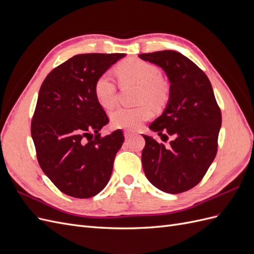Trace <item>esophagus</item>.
<instances>
[{
	"mask_svg": "<svg viewBox=\"0 0 254 254\" xmlns=\"http://www.w3.org/2000/svg\"><path fill=\"white\" fill-rule=\"evenodd\" d=\"M124 135H125V139H126V140H128V139H130V137H131V136H133V132L125 131V132H124Z\"/></svg>",
	"mask_w": 254,
	"mask_h": 254,
	"instance_id": "esophagus-1",
	"label": "esophagus"
}]
</instances>
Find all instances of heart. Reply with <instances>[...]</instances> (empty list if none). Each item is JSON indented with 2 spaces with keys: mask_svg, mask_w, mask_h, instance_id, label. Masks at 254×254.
<instances>
[{
  "mask_svg": "<svg viewBox=\"0 0 254 254\" xmlns=\"http://www.w3.org/2000/svg\"><path fill=\"white\" fill-rule=\"evenodd\" d=\"M119 79L123 83H133L140 87L137 103L144 104L135 108H121L111 112L110 119L114 127L135 130L142 123L151 118L153 108L163 107L170 98V84L160 76L159 68L147 61L136 58L123 60L115 67ZM94 94L104 108H111L117 103V88L109 74L98 76L94 83ZM149 105H147V104Z\"/></svg>",
  "mask_w": 254,
  "mask_h": 254,
  "instance_id": "heart-1",
  "label": "heart"
}]
</instances>
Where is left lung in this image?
Returning <instances> with one entry per match:
<instances>
[{
  "label": "left lung",
  "mask_w": 254,
  "mask_h": 254,
  "mask_svg": "<svg viewBox=\"0 0 254 254\" xmlns=\"http://www.w3.org/2000/svg\"><path fill=\"white\" fill-rule=\"evenodd\" d=\"M139 57L162 68L171 83L166 108L149 128L163 142L168 135L172 141L164 145L142 134L143 170L152 186L179 194L201 181L216 156L220 109L207 76L188 57L176 51Z\"/></svg>",
  "instance_id": "1"
}]
</instances>
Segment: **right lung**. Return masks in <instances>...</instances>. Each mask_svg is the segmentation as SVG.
I'll use <instances>...</instances> for the list:
<instances>
[{"label": "right lung", "instance_id": "1", "mask_svg": "<svg viewBox=\"0 0 254 254\" xmlns=\"http://www.w3.org/2000/svg\"><path fill=\"white\" fill-rule=\"evenodd\" d=\"M125 54H80L66 60L41 84L32 137L43 173L64 193L91 198L109 182L114 158L124 143L121 129L101 136L109 123L94 83Z\"/></svg>", "mask_w": 254, "mask_h": 254}]
</instances>
